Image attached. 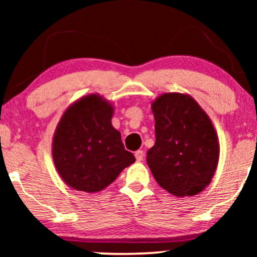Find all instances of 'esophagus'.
Wrapping results in <instances>:
<instances>
[{"label": "esophagus", "mask_w": 257, "mask_h": 257, "mask_svg": "<svg viewBox=\"0 0 257 257\" xmlns=\"http://www.w3.org/2000/svg\"><path fill=\"white\" fill-rule=\"evenodd\" d=\"M135 156H136V159H137V161H143V159H144V151H137V152L135 153Z\"/></svg>", "instance_id": "34e87169"}]
</instances>
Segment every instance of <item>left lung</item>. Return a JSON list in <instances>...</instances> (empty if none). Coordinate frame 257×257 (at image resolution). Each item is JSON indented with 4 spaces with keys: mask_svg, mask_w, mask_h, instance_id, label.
<instances>
[{
    "mask_svg": "<svg viewBox=\"0 0 257 257\" xmlns=\"http://www.w3.org/2000/svg\"><path fill=\"white\" fill-rule=\"evenodd\" d=\"M156 144L147 165L160 187L178 198L202 192L215 174L219 138L209 115L187 93L160 94L151 104Z\"/></svg>",
    "mask_w": 257,
    "mask_h": 257,
    "instance_id": "left-lung-1",
    "label": "left lung"
}]
</instances>
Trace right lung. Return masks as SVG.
Listing matches in <instances>:
<instances>
[{
    "label": "right lung",
    "instance_id": "right-lung-1",
    "mask_svg": "<svg viewBox=\"0 0 257 257\" xmlns=\"http://www.w3.org/2000/svg\"><path fill=\"white\" fill-rule=\"evenodd\" d=\"M114 107L98 93L79 98L63 112L52 138V159L69 187L103 191L136 161L112 126Z\"/></svg>",
    "mask_w": 257,
    "mask_h": 257
}]
</instances>
